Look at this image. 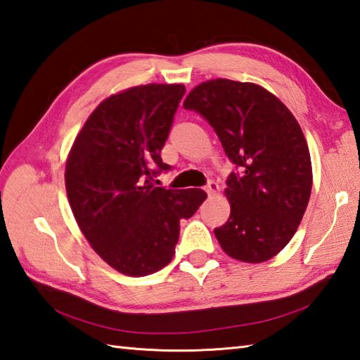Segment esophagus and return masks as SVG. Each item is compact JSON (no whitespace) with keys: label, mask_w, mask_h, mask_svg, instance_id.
Segmentation results:
<instances>
[{"label":"esophagus","mask_w":360,"mask_h":360,"mask_svg":"<svg viewBox=\"0 0 360 360\" xmlns=\"http://www.w3.org/2000/svg\"><path fill=\"white\" fill-rule=\"evenodd\" d=\"M218 190H220V186H218L215 181H210L209 184L206 186V192H207L209 195H215V193H218Z\"/></svg>","instance_id":"esophagus-1"}]
</instances>
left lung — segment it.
Instances as JSON below:
<instances>
[{"instance_id":"1","label":"left lung","mask_w":360,"mask_h":360,"mask_svg":"<svg viewBox=\"0 0 360 360\" xmlns=\"http://www.w3.org/2000/svg\"><path fill=\"white\" fill-rule=\"evenodd\" d=\"M184 108L207 120L242 170L226 181L231 215L214 229L218 243L242 262L274 257L297 232L312 192L311 153L297 118L259 84L223 77L198 84Z\"/></svg>"}]
</instances>
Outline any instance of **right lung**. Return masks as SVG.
Returning <instances> with one entry per match:
<instances>
[{
  "label": "right lung",
  "instance_id": "add662e5",
  "mask_svg": "<svg viewBox=\"0 0 360 360\" xmlns=\"http://www.w3.org/2000/svg\"><path fill=\"white\" fill-rule=\"evenodd\" d=\"M186 94L182 84H146L96 105L65 162V188L75 220L105 264L126 276H146L172 262L179 221L207 193L154 187L170 165L160 151Z\"/></svg>",
  "mask_w": 360,
  "mask_h": 360
}]
</instances>
